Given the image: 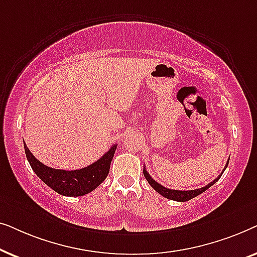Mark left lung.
Masks as SVG:
<instances>
[{"label":"left lung","instance_id":"obj_1","mask_svg":"<svg viewBox=\"0 0 257 257\" xmlns=\"http://www.w3.org/2000/svg\"><path fill=\"white\" fill-rule=\"evenodd\" d=\"M228 163H229V160L227 161L226 167L223 168V171L227 168ZM223 171H222V173H223ZM143 172H144V175H145L146 180L149 181V184L152 186V188L156 189V191L159 193V194H161L163 196H165V198H167V199H170V200H174V201H180V202L188 201V200H191L193 198H195V196H198L199 194H201V193L205 192L206 189H208L210 186H213L214 184H215V182L221 178V175H222V173H221L219 177H217V179H215V180H213L212 182H209L208 185L205 186V187H202V188L192 189V191H177V189L166 188V187H164V186H161L160 184H158V182L156 180H153V179L151 178V175L147 173V171H146L145 167H144V171Z\"/></svg>","mask_w":257,"mask_h":257}]
</instances>
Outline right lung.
I'll return each instance as SVG.
<instances>
[{
	"instance_id": "obj_1",
	"label": "right lung",
	"mask_w": 257,
	"mask_h": 257,
	"mask_svg": "<svg viewBox=\"0 0 257 257\" xmlns=\"http://www.w3.org/2000/svg\"><path fill=\"white\" fill-rule=\"evenodd\" d=\"M115 150L117 145H112L100 159L87 167L75 171H64L45 166L33 156L24 143L27 159L37 177L58 194L65 196H83L96 189L106 179L110 172V165Z\"/></svg>"
}]
</instances>
